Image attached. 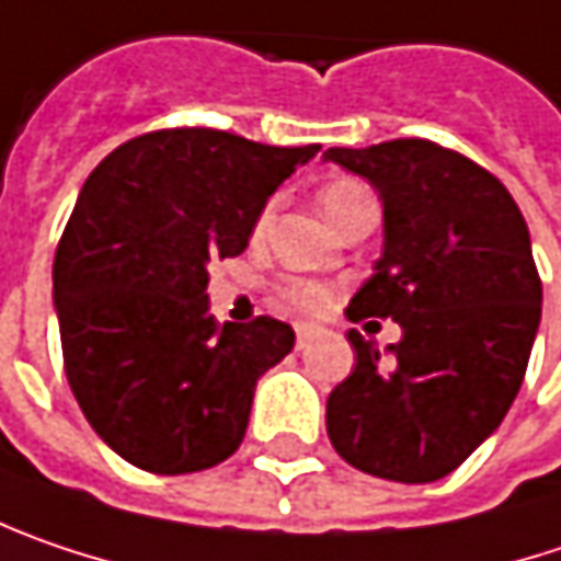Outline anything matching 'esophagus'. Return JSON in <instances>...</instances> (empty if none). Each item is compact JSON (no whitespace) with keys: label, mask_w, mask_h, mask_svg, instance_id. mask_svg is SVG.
Segmentation results:
<instances>
[{"label":"esophagus","mask_w":561,"mask_h":561,"mask_svg":"<svg viewBox=\"0 0 561 561\" xmlns=\"http://www.w3.org/2000/svg\"><path fill=\"white\" fill-rule=\"evenodd\" d=\"M323 333H327V330H323L320 323H305V320H301V323H295V336H298V348H305V346H308V343H313L317 336H323Z\"/></svg>","instance_id":"1"}]
</instances>
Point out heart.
I'll use <instances>...</instances> for the list:
<instances>
[{
	"mask_svg": "<svg viewBox=\"0 0 561 561\" xmlns=\"http://www.w3.org/2000/svg\"><path fill=\"white\" fill-rule=\"evenodd\" d=\"M358 199H368V193H365L362 183L355 181L330 183V186L320 193V206H323V215H327V218L333 213H340V209H346V206H352V203H358ZM270 221H273V206H266V209L260 213V218H256V234H263V231L270 228ZM282 295H285L288 301L308 308V311H320V308L330 301V291H327L323 285H317V282L308 279H288L282 285Z\"/></svg>",
	"mask_w": 561,
	"mask_h": 561,
	"instance_id": "b5f03b06",
	"label": "heart"
}]
</instances>
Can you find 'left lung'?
<instances>
[{
	"label": "left lung",
	"mask_w": 561,
	"mask_h": 561,
	"mask_svg": "<svg viewBox=\"0 0 561 561\" xmlns=\"http://www.w3.org/2000/svg\"><path fill=\"white\" fill-rule=\"evenodd\" d=\"M383 206L375 276L352 323L390 317L403 340L380 355L348 330L355 368L327 400V435L362 473L435 482L505 419L540 327L543 285L527 221L505 183L428 139L327 149Z\"/></svg>",
	"instance_id": "1"
}]
</instances>
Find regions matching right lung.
Returning <instances> with one entry per match:
<instances>
[{
    "mask_svg": "<svg viewBox=\"0 0 561 561\" xmlns=\"http://www.w3.org/2000/svg\"><path fill=\"white\" fill-rule=\"evenodd\" d=\"M317 151L183 126L129 139L84 181L53 305L84 419L133 467L196 473L244 442L256 380L295 330L273 317L215 323L209 263L244 253L266 199Z\"/></svg>",
    "mask_w": 561,
    "mask_h": 561,
    "instance_id": "right-lung-1",
    "label": "right lung"
}]
</instances>
